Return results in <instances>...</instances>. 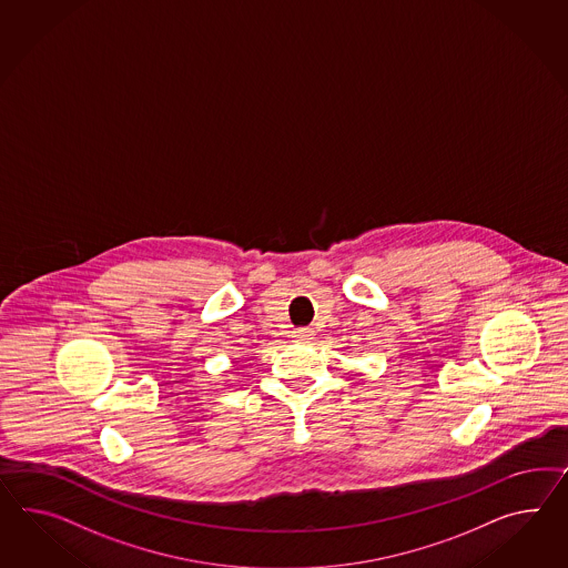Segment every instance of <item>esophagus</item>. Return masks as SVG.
Instances as JSON below:
<instances>
[{"mask_svg": "<svg viewBox=\"0 0 568 568\" xmlns=\"http://www.w3.org/2000/svg\"><path fill=\"white\" fill-rule=\"evenodd\" d=\"M313 335H315V332H313L311 327H301V329H296V332L292 334V337H294L296 342H308V339H313Z\"/></svg>", "mask_w": 568, "mask_h": 568, "instance_id": "obj_1", "label": "esophagus"}]
</instances>
